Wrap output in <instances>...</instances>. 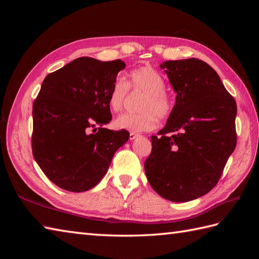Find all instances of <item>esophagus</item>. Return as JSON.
I'll list each match as a JSON object with an SVG mask.
<instances>
[{
  "label": "esophagus",
  "instance_id": "34e87169",
  "mask_svg": "<svg viewBox=\"0 0 259 259\" xmlns=\"http://www.w3.org/2000/svg\"><path fill=\"white\" fill-rule=\"evenodd\" d=\"M140 135L139 134H137V133H134V132H131L130 133V139H136L137 137H139Z\"/></svg>",
  "mask_w": 259,
  "mask_h": 259
}]
</instances>
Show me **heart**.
Listing matches in <instances>:
<instances>
[{
    "instance_id": "obj_1",
    "label": "heart",
    "mask_w": 259,
    "mask_h": 259,
    "mask_svg": "<svg viewBox=\"0 0 259 259\" xmlns=\"http://www.w3.org/2000/svg\"><path fill=\"white\" fill-rule=\"evenodd\" d=\"M165 89L163 75L151 66L138 67L128 73V79L116 77L108 94V105L113 112L122 110L128 90L142 94L137 113H124L117 116L114 124L117 128L131 132H148L153 130L158 119L167 120L173 113L174 100Z\"/></svg>"
}]
</instances>
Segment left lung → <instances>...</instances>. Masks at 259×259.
Here are the masks:
<instances>
[{
    "label": "left lung",
    "instance_id": "1",
    "mask_svg": "<svg viewBox=\"0 0 259 259\" xmlns=\"http://www.w3.org/2000/svg\"><path fill=\"white\" fill-rule=\"evenodd\" d=\"M176 92L165 127L151 136L145 171L152 189L173 202L191 201L217 185L237 146V104L215 70L197 58L161 65Z\"/></svg>",
    "mask_w": 259,
    "mask_h": 259
}]
</instances>
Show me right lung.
Masks as SVG:
<instances>
[{"label": "right lung", "instance_id": "add662e5", "mask_svg": "<svg viewBox=\"0 0 259 259\" xmlns=\"http://www.w3.org/2000/svg\"><path fill=\"white\" fill-rule=\"evenodd\" d=\"M124 68L121 59L80 57L44 79L32 107L31 146L43 173L61 189L95 187L128 140L126 130L103 127L112 119L109 91Z\"/></svg>", "mask_w": 259, "mask_h": 259}]
</instances>
